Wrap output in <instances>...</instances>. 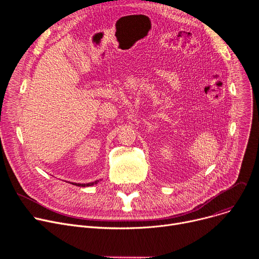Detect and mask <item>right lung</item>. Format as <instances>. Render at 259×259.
<instances>
[{
    "mask_svg": "<svg viewBox=\"0 0 259 259\" xmlns=\"http://www.w3.org/2000/svg\"><path fill=\"white\" fill-rule=\"evenodd\" d=\"M100 181H95L93 183H88V184H76V183H70L72 185H75V186H78V187H89V186H93V185H97Z\"/></svg>",
    "mask_w": 259,
    "mask_h": 259,
    "instance_id": "obj_1",
    "label": "right lung"
}]
</instances>
